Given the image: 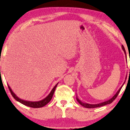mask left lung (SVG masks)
I'll return each instance as SVG.
<instances>
[{"label": "left lung", "mask_w": 130, "mask_h": 130, "mask_svg": "<svg viewBox=\"0 0 130 130\" xmlns=\"http://www.w3.org/2000/svg\"><path fill=\"white\" fill-rule=\"evenodd\" d=\"M122 50H124L125 54V57H126V55L125 50V48H124V46H123V45H122ZM129 72H130V70H129ZM125 82H125H124V83H123V85H122V86H121V88H120L119 89V90H118V91H117V92H116V93H115V94L114 96H113V97L111 98H110V100H107V101H104V102H103V103H98V104H88V103H83V102H82V101H81V100H80L79 99H78V98H77V96L76 97L77 101H78V103H79V104H80V105H82V106H83V107H86V108H89H89H91V109H92V108L99 107L104 106H106V105H107V104H110V103H112V102L115 100V98H116V97H117V96L118 95V94H119L120 91H121V88H122V86H124Z\"/></svg>", "instance_id": "left-lung-1"}]
</instances>
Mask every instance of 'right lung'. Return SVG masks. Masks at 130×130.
I'll return each mask as SVG.
<instances>
[{
  "mask_svg": "<svg viewBox=\"0 0 130 130\" xmlns=\"http://www.w3.org/2000/svg\"><path fill=\"white\" fill-rule=\"evenodd\" d=\"M57 84L58 83H57L56 85H55V87L52 89V90L51 91L50 93L46 96L45 98H44V99H42L40 101H26V100H24L21 99L19 97L16 95L15 93L14 92L12 91V90L11 89V88H10V86L9 85L8 86V88H9V91L11 92V95H12V96L14 97V98L15 100H17V101L20 102V103H21V104L25 105L26 106L30 107H32V108H40V107H42L44 106H45L46 104H48L49 102L50 101V100H52V97H53V95L54 94V92H55V91L56 89V88L57 86Z\"/></svg>",
  "mask_w": 130,
  "mask_h": 130,
  "instance_id": "add662e5",
  "label": "right lung"
}]
</instances>
